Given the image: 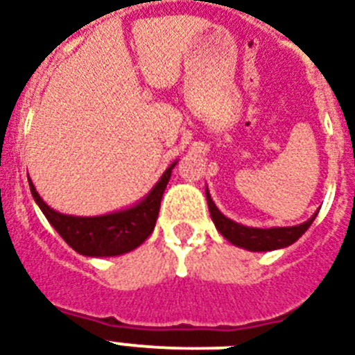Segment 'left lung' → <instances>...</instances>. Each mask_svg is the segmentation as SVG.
<instances>
[{
  "mask_svg": "<svg viewBox=\"0 0 355 355\" xmlns=\"http://www.w3.org/2000/svg\"><path fill=\"white\" fill-rule=\"evenodd\" d=\"M206 200H208V208H210L211 221L216 223V228L223 234V237H227L228 241L236 245V247L247 248L252 252H265V250H276V248L289 247L293 243L297 241L298 237L302 236L311 223L315 221V214L311 219H308L302 225L297 227H276V228H252V227H243L239 223L228 219L219 211L214 200L210 197V191L206 188Z\"/></svg>",
  "mask_w": 355,
  "mask_h": 355,
  "instance_id": "8db88e82",
  "label": "left lung"
}]
</instances>
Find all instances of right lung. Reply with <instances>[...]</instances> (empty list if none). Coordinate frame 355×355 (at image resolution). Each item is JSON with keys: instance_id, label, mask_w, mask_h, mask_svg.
<instances>
[{"instance_id": "1", "label": "right lung", "mask_w": 355, "mask_h": 355, "mask_svg": "<svg viewBox=\"0 0 355 355\" xmlns=\"http://www.w3.org/2000/svg\"><path fill=\"white\" fill-rule=\"evenodd\" d=\"M175 166H177V162H173L171 166L167 167L160 180L155 184V188L150 189L138 205H134L132 208H127V210L97 217L58 214L42 200L31 182V178L29 186L36 205L40 206L47 221L51 223V227L60 234V237L69 247L83 256L107 258V256L130 252L139 247L155 230L158 211H160L162 195L166 191V186L171 178V171Z\"/></svg>"}]
</instances>
